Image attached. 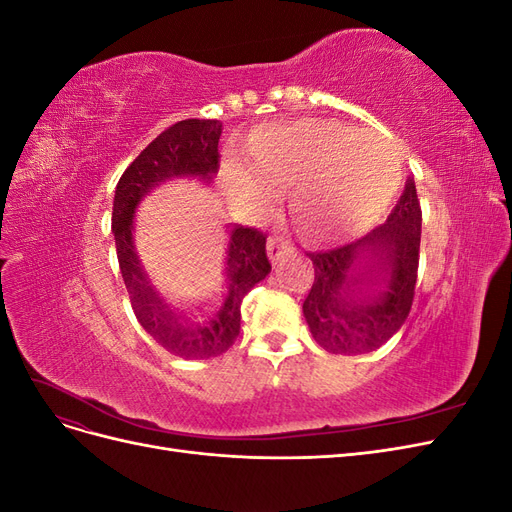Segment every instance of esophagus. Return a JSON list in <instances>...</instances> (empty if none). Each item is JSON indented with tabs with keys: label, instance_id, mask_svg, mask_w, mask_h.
I'll list each match as a JSON object with an SVG mask.
<instances>
[{
	"label": "esophagus",
	"instance_id": "obj_1",
	"mask_svg": "<svg viewBox=\"0 0 512 512\" xmlns=\"http://www.w3.org/2000/svg\"><path fill=\"white\" fill-rule=\"evenodd\" d=\"M292 252H294L292 245H288L286 241H280V239H269L267 241V254H269L273 265H277V262H282L284 258H288Z\"/></svg>",
	"mask_w": 512,
	"mask_h": 512
}]
</instances>
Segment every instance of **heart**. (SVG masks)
Returning a JSON list of instances; mask_svg holds the SVG:
<instances>
[{
	"mask_svg": "<svg viewBox=\"0 0 512 512\" xmlns=\"http://www.w3.org/2000/svg\"><path fill=\"white\" fill-rule=\"evenodd\" d=\"M224 181L245 209L267 211L284 185L290 211L316 241L361 235L391 205L401 181L395 147L337 121H297L256 132Z\"/></svg>",
	"mask_w": 512,
	"mask_h": 512,
	"instance_id": "1",
	"label": "heart"
}]
</instances>
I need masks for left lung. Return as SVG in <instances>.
Returning a JSON list of instances; mask_svg holds the SVG:
<instances>
[{
  "label": "left lung",
  "mask_w": 512,
  "mask_h": 512,
  "mask_svg": "<svg viewBox=\"0 0 512 512\" xmlns=\"http://www.w3.org/2000/svg\"><path fill=\"white\" fill-rule=\"evenodd\" d=\"M421 203L414 179L384 224L327 252H309L314 284L303 316L316 342L331 354L380 348L406 322L418 271Z\"/></svg>",
  "instance_id": "obj_1"
}]
</instances>
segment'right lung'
<instances>
[{
    "label": "right lung",
    "mask_w": 512,
    "mask_h": 512,
    "mask_svg": "<svg viewBox=\"0 0 512 512\" xmlns=\"http://www.w3.org/2000/svg\"><path fill=\"white\" fill-rule=\"evenodd\" d=\"M218 119H185L151 141L121 175L113 200V235L123 284L141 327L170 354L185 361L211 359L226 352L241 329V303L271 271L267 237L256 228L232 226L226 243L222 286L215 299L194 312H179L153 288L134 247V213L145 194L179 177L211 183L218 173Z\"/></svg>",
    "instance_id": "right-lung-1"
}]
</instances>
